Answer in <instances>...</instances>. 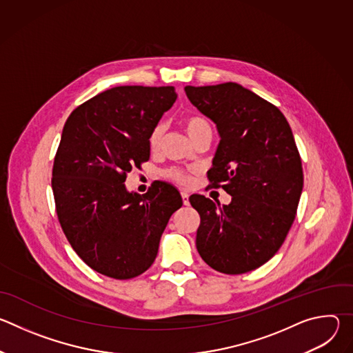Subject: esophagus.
<instances>
[{"label": "esophagus", "mask_w": 353, "mask_h": 353, "mask_svg": "<svg viewBox=\"0 0 353 353\" xmlns=\"http://www.w3.org/2000/svg\"><path fill=\"white\" fill-rule=\"evenodd\" d=\"M188 196H190V194H188L187 191H181V198H183V204H184V205H188V204H190Z\"/></svg>", "instance_id": "obj_1"}]
</instances>
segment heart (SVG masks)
<instances>
[{
	"label": "heart",
	"mask_w": 353,
	"mask_h": 353,
	"mask_svg": "<svg viewBox=\"0 0 353 353\" xmlns=\"http://www.w3.org/2000/svg\"><path fill=\"white\" fill-rule=\"evenodd\" d=\"M181 123H183V127H184L185 132L188 134V137H190L191 139H194L198 134H201L204 130L211 128L210 124H208V121H207L205 119H203V117H199V116H185V117L181 120ZM163 130H165L163 125H162V124H158V125L152 130V132H150L149 145H150V148H152V149H157V148L161 145V141H162V137H163ZM165 174H166V177H169L170 180H174V181H177V183H188V176H187V173L183 172L181 169L173 168V169L166 170Z\"/></svg>",
	"instance_id": "1"
}]
</instances>
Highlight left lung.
<instances>
[{
    "label": "left lung",
    "mask_w": 353,
    "mask_h": 353,
    "mask_svg": "<svg viewBox=\"0 0 353 353\" xmlns=\"http://www.w3.org/2000/svg\"><path fill=\"white\" fill-rule=\"evenodd\" d=\"M184 90L216 125L221 141L208 179L232 195L223 207L204 195L190 198L201 218L196 250L219 272L253 271L285 241L303 190L290 125L278 108L234 82Z\"/></svg>",
    "instance_id": "left-lung-1"
}]
</instances>
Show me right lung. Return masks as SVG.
<instances>
[{
  "label": "right lung",
  "mask_w": 353,
  "mask_h": 353,
  "mask_svg": "<svg viewBox=\"0 0 353 353\" xmlns=\"http://www.w3.org/2000/svg\"><path fill=\"white\" fill-rule=\"evenodd\" d=\"M176 99L173 86H116L77 108L63 128L52 179L56 210L71 247L99 274L145 272L183 205L172 184L154 183L142 195L124 184L149 159L150 132Z\"/></svg>",
  "instance_id": "1"
}]
</instances>
